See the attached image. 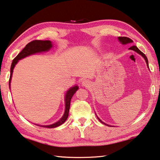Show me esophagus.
Masks as SVG:
<instances>
[{
    "instance_id": "1",
    "label": "esophagus",
    "mask_w": 160,
    "mask_h": 160,
    "mask_svg": "<svg viewBox=\"0 0 160 160\" xmlns=\"http://www.w3.org/2000/svg\"><path fill=\"white\" fill-rule=\"evenodd\" d=\"M82 85H83V86H85V87H88V85H90V82H89L88 80H83L82 82Z\"/></svg>"
}]
</instances>
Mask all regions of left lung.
I'll use <instances>...</instances> for the list:
<instances>
[{"label":"left lung","instance_id":"left-lung-1","mask_svg":"<svg viewBox=\"0 0 160 160\" xmlns=\"http://www.w3.org/2000/svg\"><path fill=\"white\" fill-rule=\"evenodd\" d=\"M118 41L121 42V44H129V43H132V40L130 39V38H128V37H118ZM128 49H130V50H132V51H135V52L136 53H139L140 55H141L143 58H144V59L145 60V62H146V64H147V66H148V68H149V66H148V58L146 57V56L145 55L144 53H143L141 51H140L139 49H138V48L136 46H132L131 47H130ZM97 115V114H96ZM97 118H98V120L100 121V122H101L102 123H103V124H104V125H106V126H109L108 125V124H107V123H105L104 122H103V121H102V120H100V118L98 117V116H97Z\"/></svg>","mask_w":160,"mask_h":160}]
</instances>
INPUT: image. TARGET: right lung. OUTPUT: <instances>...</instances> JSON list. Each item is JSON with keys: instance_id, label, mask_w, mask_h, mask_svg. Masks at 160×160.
<instances>
[{"instance_id": "right-lung-1", "label": "right lung", "mask_w": 160, "mask_h": 160, "mask_svg": "<svg viewBox=\"0 0 160 160\" xmlns=\"http://www.w3.org/2000/svg\"><path fill=\"white\" fill-rule=\"evenodd\" d=\"M53 47V44L52 42L49 40H46V41H42V40H34V41H32L29 42V44L25 46V47L23 48L22 50L21 51L20 53H18V55L16 56V57L13 59L11 64V68H10V80H9V88L10 89V82H11V79L12 76V72H13V69L15 66V65L18 63V61L24 58L27 57V56H29L32 54H35L37 53H42V52H45V51H48L51 48ZM78 85H74L72 88H70L66 92V95H65V112L63 116L61 118L60 120H58L57 122L54 123L53 124H51V125H38L36 124L37 126H42V127H45V128H56V127H58L61 126V124H63L65 121L67 120L68 117V113H69V109H70V100H71L72 96L78 90Z\"/></svg>"}]
</instances>
